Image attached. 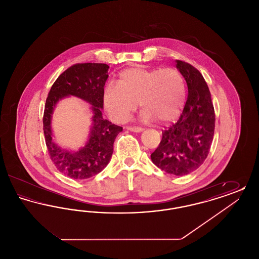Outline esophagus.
<instances>
[{"instance_id": "esophagus-1", "label": "esophagus", "mask_w": 259, "mask_h": 259, "mask_svg": "<svg viewBox=\"0 0 259 259\" xmlns=\"http://www.w3.org/2000/svg\"><path fill=\"white\" fill-rule=\"evenodd\" d=\"M127 129L132 132H142L144 130L142 127H139V126H128Z\"/></svg>"}]
</instances>
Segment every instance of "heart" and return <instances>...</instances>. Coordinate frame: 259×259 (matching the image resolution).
<instances>
[{"label":"heart","instance_id":"heart-1","mask_svg":"<svg viewBox=\"0 0 259 259\" xmlns=\"http://www.w3.org/2000/svg\"><path fill=\"white\" fill-rule=\"evenodd\" d=\"M185 101V79L172 68H128L120 73L117 83L109 82L103 93L104 107L117 123L130 118L138 103L144 110L143 120L169 123L180 115Z\"/></svg>","mask_w":259,"mask_h":259}]
</instances>
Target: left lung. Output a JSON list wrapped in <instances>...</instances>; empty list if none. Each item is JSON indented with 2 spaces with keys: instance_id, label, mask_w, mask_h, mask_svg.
Listing matches in <instances>:
<instances>
[{
  "instance_id": "1",
  "label": "left lung",
  "mask_w": 259,
  "mask_h": 259,
  "mask_svg": "<svg viewBox=\"0 0 259 259\" xmlns=\"http://www.w3.org/2000/svg\"><path fill=\"white\" fill-rule=\"evenodd\" d=\"M177 68L187 83V100L179 120L162 131L160 144L150 157L164 172L185 176L206 160L213 139L215 115L209 87L201 73L182 60H177Z\"/></svg>"
}]
</instances>
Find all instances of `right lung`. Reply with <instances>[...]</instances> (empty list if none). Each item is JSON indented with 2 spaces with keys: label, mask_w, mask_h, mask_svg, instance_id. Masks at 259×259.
<instances>
[{
  "label": "right lung",
  "mask_w": 259,
  "mask_h": 259,
  "mask_svg": "<svg viewBox=\"0 0 259 259\" xmlns=\"http://www.w3.org/2000/svg\"><path fill=\"white\" fill-rule=\"evenodd\" d=\"M109 66L102 63H77L63 72L51 87L44 112V133L50 159L59 172L74 180L89 179L101 172L110 162L113 143L122 127L104 119L103 93ZM73 95L88 101L94 111L93 127L87 145L71 153L52 141L51 114L57 102Z\"/></svg>",
  "instance_id": "right-lung-1"
}]
</instances>
